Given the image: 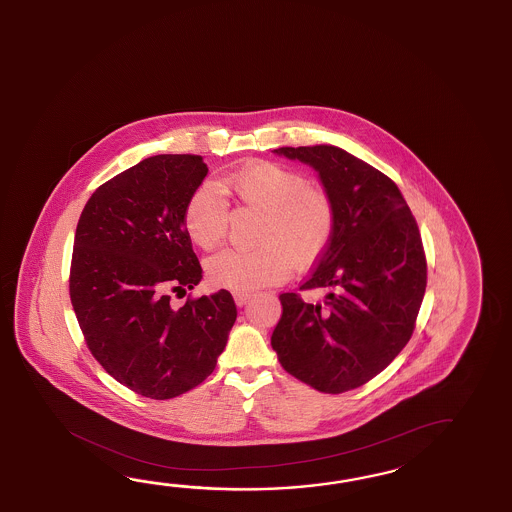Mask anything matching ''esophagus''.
<instances>
[{"label": "esophagus", "mask_w": 512, "mask_h": 512, "mask_svg": "<svg viewBox=\"0 0 512 512\" xmlns=\"http://www.w3.org/2000/svg\"><path fill=\"white\" fill-rule=\"evenodd\" d=\"M232 296H234V301H236V305H245L247 301L251 300V292H232Z\"/></svg>", "instance_id": "1"}]
</instances>
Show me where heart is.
I'll return each mask as SVG.
<instances>
[{
  "instance_id": "1",
  "label": "heart",
  "mask_w": 512,
  "mask_h": 512,
  "mask_svg": "<svg viewBox=\"0 0 512 512\" xmlns=\"http://www.w3.org/2000/svg\"><path fill=\"white\" fill-rule=\"evenodd\" d=\"M221 192L252 211L263 212L254 251H221L205 263L211 283L249 292L289 278L294 265H309L327 249L334 207L325 192L309 187L298 172L271 161H254L220 178ZM212 183L192 192L183 225L196 247L211 251L229 229V207Z\"/></svg>"
}]
</instances>
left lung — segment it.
Instances as JSON below:
<instances>
[{
	"label": "left lung",
	"mask_w": 512,
	"mask_h": 512,
	"mask_svg": "<svg viewBox=\"0 0 512 512\" xmlns=\"http://www.w3.org/2000/svg\"><path fill=\"white\" fill-rule=\"evenodd\" d=\"M274 154L318 172L334 207V231L300 291L280 296L272 349L281 367L316 391L340 394L372 380L411 340L427 287L420 231L396 183L334 145Z\"/></svg>",
	"instance_id": "left-lung-1"
}]
</instances>
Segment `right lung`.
<instances>
[{"instance_id": "1", "label": "right lung", "mask_w": 512, "mask_h": 512, "mask_svg": "<svg viewBox=\"0 0 512 512\" xmlns=\"http://www.w3.org/2000/svg\"><path fill=\"white\" fill-rule=\"evenodd\" d=\"M207 172L201 156L147 158L98 187L76 227L69 289L87 347L114 380L152 400L200 385L238 314L223 289L172 305V292L201 281L183 211Z\"/></svg>"}]
</instances>
